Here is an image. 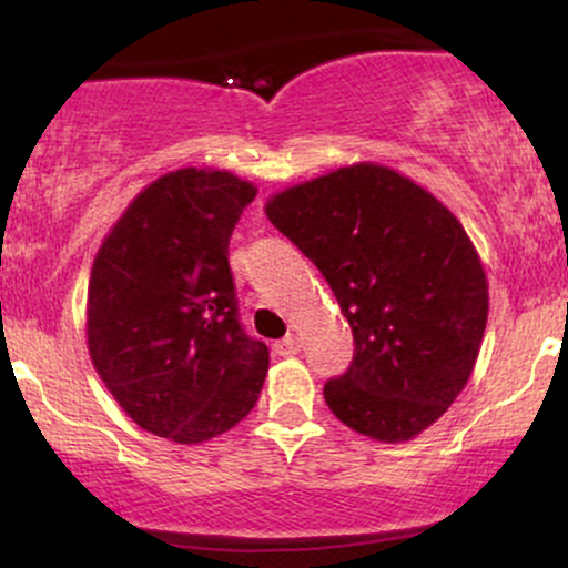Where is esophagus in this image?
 Returning <instances> with one entry per match:
<instances>
[{
  "mask_svg": "<svg viewBox=\"0 0 568 568\" xmlns=\"http://www.w3.org/2000/svg\"><path fill=\"white\" fill-rule=\"evenodd\" d=\"M298 349H302V342H298V336H285L275 342V352L280 357H293L298 355Z\"/></svg>",
  "mask_w": 568,
  "mask_h": 568,
  "instance_id": "obj_1",
  "label": "esophagus"
}]
</instances>
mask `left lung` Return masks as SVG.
I'll use <instances>...</instances> for the list:
<instances>
[{"instance_id": "left-lung-1", "label": "left lung", "mask_w": 568, "mask_h": 568, "mask_svg": "<svg viewBox=\"0 0 568 568\" xmlns=\"http://www.w3.org/2000/svg\"><path fill=\"white\" fill-rule=\"evenodd\" d=\"M266 219L315 262L355 336L325 384L336 419L406 443L446 414L478 361L488 280L462 221L408 175L355 162L272 194Z\"/></svg>"}]
</instances>
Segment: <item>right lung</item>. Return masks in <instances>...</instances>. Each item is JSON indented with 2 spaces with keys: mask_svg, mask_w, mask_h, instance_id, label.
I'll list each match as a JSON object with an SVG mask.
<instances>
[{
  "mask_svg": "<svg viewBox=\"0 0 568 568\" xmlns=\"http://www.w3.org/2000/svg\"><path fill=\"white\" fill-rule=\"evenodd\" d=\"M258 189L216 168H181L135 194L95 253L90 361L135 425L181 446L243 422L270 349L240 328L230 237Z\"/></svg>",
  "mask_w": 568,
  "mask_h": 568,
  "instance_id": "add662e5",
  "label": "right lung"
}]
</instances>
